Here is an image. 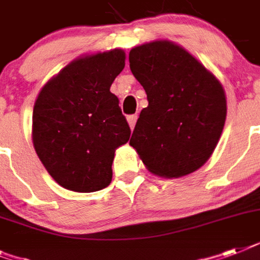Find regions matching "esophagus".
Returning <instances> with one entry per match:
<instances>
[{
	"label": "esophagus",
	"instance_id": "esophagus-1",
	"mask_svg": "<svg viewBox=\"0 0 260 260\" xmlns=\"http://www.w3.org/2000/svg\"><path fill=\"white\" fill-rule=\"evenodd\" d=\"M128 124H129L131 129H134L135 125H136V121H138V116L136 114H131V116H128Z\"/></svg>",
	"mask_w": 260,
	"mask_h": 260
}]
</instances>
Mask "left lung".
<instances>
[{"mask_svg":"<svg viewBox=\"0 0 260 260\" xmlns=\"http://www.w3.org/2000/svg\"><path fill=\"white\" fill-rule=\"evenodd\" d=\"M129 67L148 100L129 144L158 177L173 179L198 170L213 154L225 124L221 82L170 40L132 48Z\"/></svg>","mask_w":260,"mask_h":260,"instance_id":"left-lung-1","label":"left lung"}]
</instances>
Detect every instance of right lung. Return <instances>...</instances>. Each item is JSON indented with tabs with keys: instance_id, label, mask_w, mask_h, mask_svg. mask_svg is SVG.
Wrapping results in <instances>:
<instances>
[{
	"instance_id": "obj_1",
	"label": "right lung",
	"mask_w": 260,
	"mask_h": 260,
	"mask_svg": "<svg viewBox=\"0 0 260 260\" xmlns=\"http://www.w3.org/2000/svg\"><path fill=\"white\" fill-rule=\"evenodd\" d=\"M125 66L118 48L81 55L42 87L34 105L32 142L56 183L77 193L109 186L118 147L131 129L110 86Z\"/></svg>"
}]
</instances>
